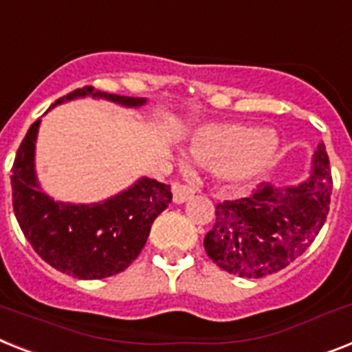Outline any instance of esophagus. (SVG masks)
I'll list each match as a JSON object with an SVG mask.
<instances>
[{
  "instance_id": "obj_1",
  "label": "esophagus",
  "mask_w": 352,
  "mask_h": 352,
  "mask_svg": "<svg viewBox=\"0 0 352 352\" xmlns=\"http://www.w3.org/2000/svg\"><path fill=\"white\" fill-rule=\"evenodd\" d=\"M171 191H173V202H177V204H182V202H186L188 199H191V197H193V193H195V191L191 190L190 186L181 184V182H175V184H173V188H171Z\"/></svg>"
}]
</instances>
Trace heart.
<instances>
[{"label": "heart", "mask_w": 352, "mask_h": 352, "mask_svg": "<svg viewBox=\"0 0 352 352\" xmlns=\"http://www.w3.org/2000/svg\"><path fill=\"white\" fill-rule=\"evenodd\" d=\"M278 148L275 133L255 130L245 122H211L197 131L190 155L202 164H215V175L231 188H239L270 166Z\"/></svg>", "instance_id": "obj_1"}]
</instances>
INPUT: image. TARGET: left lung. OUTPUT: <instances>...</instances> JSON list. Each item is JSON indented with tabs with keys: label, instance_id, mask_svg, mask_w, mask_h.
Masks as SVG:
<instances>
[{
	"label": "left lung",
	"instance_id": "obj_1",
	"mask_svg": "<svg viewBox=\"0 0 352 352\" xmlns=\"http://www.w3.org/2000/svg\"><path fill=\"white\" fill-rule=\"evenodd\" d=\"M333 177L324 144L313 173L293 188L258 184L250 195L219 202L204 250L221 270L262 278L284 270L316 239L329 213Z\"/></svg>",
	"mask_w": 352,
	"mask_h": 352
}]
</instances>
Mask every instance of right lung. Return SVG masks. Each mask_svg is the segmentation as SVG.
<instances>
[{
  "label": "right lung",
  "instance_id": "obj_1",
  "mask_svg": "<svg viewBox=\"0 0 352 352\" xmlns=\"http://www.w3.org/2000/svg\"><path fill=\"white\" fill-rule=\"evenodd\" d=\"M101 97L122 107H141L146 99L77 88L54 102ZM39 119L28 128L14 159L12 206L23 235L47 264L81 280L117 275L137 258L151 224L171 202L170 186L142 177L128 190L96 204L57 202L39 188L34 170Z\"/></svg>",
  "mask_w": 352,
  "mask_h": 352
}]
</instances>
